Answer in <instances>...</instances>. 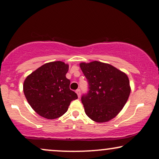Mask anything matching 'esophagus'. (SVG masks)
Masks as SVG:
<instances>
[{"label": "esophagus", "mask_w": 159, "mask_h": 159, "mask_svg": "<svg viewBox=\"0 0 159 159\" xmlns=\"http://www.w3.org/2000/svg\"><path fill=\"white\" fill-rule=\"evenodd\" d=\"M75 92H76V93H77V94L78 97L80 98V89H77V90H76Z\"/></svg>", "instance_id": "esophagus-1"}]
</instances>
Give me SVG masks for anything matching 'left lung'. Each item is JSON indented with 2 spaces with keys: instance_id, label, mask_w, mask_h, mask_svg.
Listing matches in <instances>:
<instances>
[{
  "instance_id": "1",
  "label": "left lung",
  "mask_w": 159,
  "mask_h": 159,
  "mask_svg": "<svg viewBox=\"0 0 159 159\" xmlns=\"http://www.w3.org/2000/svg\"><path fill=\"white\" fill-rule=\"evenodd\" d=\"M88 82V92L81 98L89 118L103 123L114 118L130 94L129 78L111 65L100 61L80 64Z\"/></svg>"
}]
</instances>
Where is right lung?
<instances>
[{
  "mask_svg": "<svg viewBox=\"0 0 159 159\" xmlns=\"http://www.w3.org/2000/svg\"><path fill=\"white\" fill-rule=\"evenodd\" d=\"M69 65L53 61L39 67L26 78L24 93L34 111L48 119L61 116L70 103L77 99V93L69 88L66 77Z\"/></svg>",
  "mask_w": 159,
  "mask_h": 159,
  "instance_id": "add662e5",
  "label": "right lung"
}]
</instances>
